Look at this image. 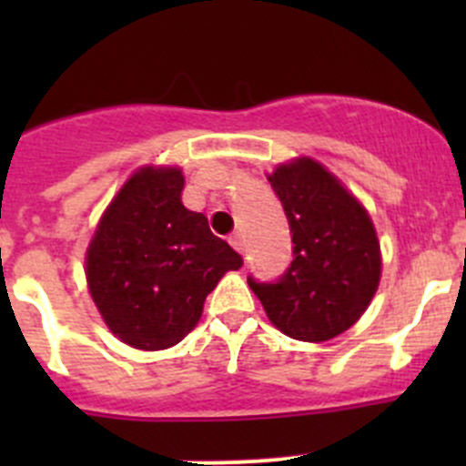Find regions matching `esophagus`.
<instances>
[{
  "label": "esophagus",
  "instance_id": "34e87169",
  "mask_svg": "<svg viewBox=\"0 0 466 466\" xmlns=\"http://www.w3.org/2000/svg\"><path fill=\"white\" fill-rule=\"evenodd\" d=\"M229 246H232L237 252L246 250V238H243V234L241 232L229 234Z\"/></svg>",
  "mask_w": 466,
  "mask_h": 466
}]
</instances>
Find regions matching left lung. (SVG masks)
Segmentation results:
<instances>
[{
  "mask_svg": "<svg viewBox=\"0 0 466 466\" xmlns=\"http://www.w3.org/2000/svg\"><path fill=\"white\" fill-rule=\"evenodd\" d=\"M268 180L289 216L295 259L277 284H248L284 336L327 342L354 327L374 299L383 268L377 228L318 159L277 164Z\"/></svg>",
  "mask_w": 466,
  "mask_h": 466,
  "instance_id": "left-lung-1",
  "label": "left lung"
}]
</instances>
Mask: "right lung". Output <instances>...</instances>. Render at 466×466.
<instances>
[{
	"label": "right lung",
	"mask_w": 466,
	"mask_h": 466,
	"mask_svg": "<svg viewBox=\"0 0 466 466\" xmlns=\"http://www.w3.org/2000/svg\"><path fill=\"white\" fill-rule=\"evenodd\" d=\"M185 173L146 164L121 185L86 252L94 307L115 338L142 351L177 345L205 299L241 257L214 237L207 216L182 205Z\"/></svg>",
	"instance_id": "add662e5"
}]
</instances>
